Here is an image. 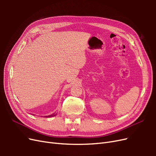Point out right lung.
I'll list each match as a JSON object with an SVG mask.
<instances>
[{
    "label": "right lung",
    "mask_w": 156,
    "mask_h": 156,
    "mask_svg": "<svg viewBox=\"0 0 156 156\" xmlns=\"http://www.w3.org/2000/svg\"><path fill=\"white\" fill-rule=\"evenodd\" d=\"M56 116V114H55V113H54V114H53V115H51L49 116H45V117L48 118V117H52V116Z\"/></svg>",
    "instance_id": "1"
}]
</instances>
